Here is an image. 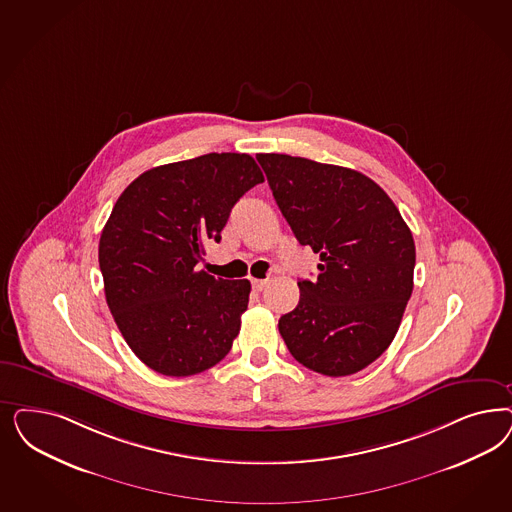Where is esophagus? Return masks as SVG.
<instances>
[{"instance_id": "esophagus-1", "label": "esophagus", "mask_w": 512, "mask_h": 512, "mask_svg": "<svg viewBox=\"0 0 512 512\" xmlns=\"http://www.w3.org/2000/svg\"><path fill=\"white\" fill-rule=\"evenodd\" d=\"M267 279H252V288L256 290V292H262L265 286H267Z\"/></svg>"}]
</instances>
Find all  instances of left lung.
I'll return each instance as SVG.
<instances>
[{"mask_svg":"<svg viewBox=\"0 0 512 512\" xmlns=\"http://www.w3.org/2000/svg\"><path fill=\"white\" fill-rule=\"evenodd\" d=\"M299 245L320 254L316 281H299L279 331L311 371L347 377L394 341L413 294V233L394 201L360 171L288 154H258Z\"/></svg>","mask_w":512,"mask_h":512,"instance_id":"1","label":"left lung"}]
</instances>
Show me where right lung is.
<instances>
[{"label":"right lung","instance_id":"obj_1","mask_svg":"<svg viewBox=\"0 0 512 512\" xmlns=\"http://www.w3.org/2000/svg\"><path fill=\"white\" fill-rule=\"evenodd\" d=\"M260 182L252 156L211 152L152 167L116 199L99 239L105 299L133 354L156 373L190 377L230 352L250 282L196 265Z\"/></svg>","mask_w":512,"mask_h":512}]
</instances>
